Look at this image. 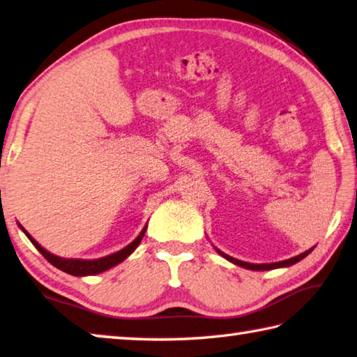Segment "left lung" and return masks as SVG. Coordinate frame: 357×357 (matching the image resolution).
<instances>
[{
    "label": "left lung",
    "mask_w": 357,
    "mask_h": 357,
    "mask_svg": "<svg viewBox=\"0 0 357 357\" xmlns=\"http://www.w3.org/2000/svg\"><path fill=\"white\" fill-rule=\"evenodd\" d=\"M217 250V248H215ZM314 248H310V250H307V251H304V252H301V255H298V256H295V257H290V259H287V261H281V262H273V264H250V262H243V261H238V259H236V257H231V256H228V255H225L223 251H220V250H217V252L220 256H223L226 261H229V262H232V264H236V265H238V267H243V268H248V270H255V271H262V270H273V268H282V267H290V265H294V264H296V262H300L301 259H304L306 257L310 251H312Z\"/></svg>",
    "instance_id": "1"
}]
</instances>
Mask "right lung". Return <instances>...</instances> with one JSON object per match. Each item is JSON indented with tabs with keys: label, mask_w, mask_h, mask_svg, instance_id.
Segmentation results:
<instances>
[{
	"label": "right lung",
	"mask_w": 357,
	"mask_h": 357,
	"mask_svg": "<svg viewBox=\"0 0 357 357\" xmlns=\"http://www.w3.org/2000/svg\"><path fill=\"white\" fill-rule=\"evenodd\" d=\"M20 229L24 232L26 237L29 238L32 242V245L36 246V248L40 251V255L47 259L50 264H53L56 268H59L62 271H66L68 275H73V276H90V275H98L102 273V271H106L109 268L115 267V265H119L120 262L125 261V259L132 255L134 250L137 248L139 243L142 242V238L145 236V231H146V225L145 228L142 229L140 234L134 238V241L129 243L125 248L114 252V255H109L105 257H100V259H66V257H59L53 255V252H50L48 250H45L43 246L38 243L34 237H32L28 231H26L22 225Z\"/></svg>",
	"instance_id": "add662e5"
}]
</instances>
